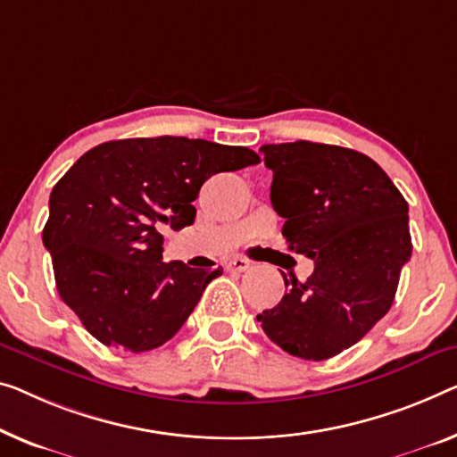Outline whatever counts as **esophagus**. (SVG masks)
Masks as SVG:
<instances>
[{
	"instance_id": "34e87169",
	"label": "esophagus",
	"mask_w": 457,
	"mask_h": 457,
	"mask_svg": "<svg viewBox=\"0 0 457 457\" xmlns=\"http://www.w3.org/2000/svg\"><path fill=\"white\" fill-rule=\"evenodd\" d=\"M226 267L229 270L244 272V270L250 269V261H246V258H242V256H234V258H229V261L226 262Z\"/></svg>"
}]
</instances>
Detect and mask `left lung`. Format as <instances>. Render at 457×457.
Masks as SVG:
<instances>
[{
  "label": "left lung",
  "instance_id": "8db88e82",
  "mask_svg": "<svg viewBox=\"0 0 457 457\" xmlns=\"http://www.w3.org/2000/svg\"><path fill=\"white\" fill-rule=\"evenodd\" d=\"M270 203L289 250L314 261L308 281L256 320L272 343L308 361L359 343L387 314L412 254L408 203L367 155L326 143L262 145Z\"/></svg>",
  "mask_w": 457,
  "mask_h": 457
}]
</instances>
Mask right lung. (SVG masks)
Instances as JSON below:
<instances>
[{"mask_svg":"<svg viewBox=\"0 0 457 457\" xmlns=\"http://www.w3.org/2000/svg\"><path fill=\"white\" fill-rule=\"evenodd\" d=\"M248 147L187 137L108 141L53 187L43 244L63 302L102 345L143 353L187 322L221 275L162 261L163 231L193 226L203 182L258 163Z\"/></svg>","mask_w":457,"mask_h":457,"instance_id":"obj_1","label":"right lung"}]
</instances>
